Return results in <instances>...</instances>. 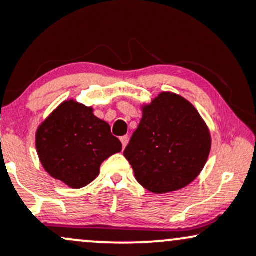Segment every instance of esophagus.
I'll list each match as a JSON object with an SVG mask.
<instances>
[{
    "mask_svg": "<svg viewBox=\"0 0 256 256\" xmlns=\"http://www.w3.org/2000/svg\"><path fill=\"white\" fill-rule=\"evenodd\" d=\"M120 141H122V148H125L126 146H128V136H122V138H120Z\"/></svg>",
    "mask_w": 256,
    "mask_h": 256,
    "instance_id": "34e87169",
    "label": "esophagus"
}]
</instances>
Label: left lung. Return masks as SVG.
I'll return each instance as SVG.
<instances>
[{
    "label": "left lung",
    "mask_w": 256,
    "mask_h": 256,
    "mask_svg": "<svg viewBox=\"0 0 256 256\" xmlns=\"http://www.w3.org/2000/svg\"><path fill=\"white\" fill-rule=\"evenodd\" d=\"M212 150L209 128L186 98L162 92L142 106V119L124 150L141 186L175 192L198 178Z\"/></svg>",
    "instance_id": "8db88e82"
}]
</instances>
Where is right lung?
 <instances>
[{
	"instance_id": "1",
	"label": "right lung",
	"mask_w": 256,
	"mask_h": 256,
	"mask_svg": "<svg viewBox=\"0 0 256 256\" xmlns=\"http://www.w3.org/2000/svg\"><path fill=\"white\" fill-rule=\"evenodd\" d=\"M122 144L94 108L64 100L36 131V150L44 169L70 188H82L100 174L102 162Z\"/></svg>"
}]
</instances>
